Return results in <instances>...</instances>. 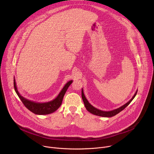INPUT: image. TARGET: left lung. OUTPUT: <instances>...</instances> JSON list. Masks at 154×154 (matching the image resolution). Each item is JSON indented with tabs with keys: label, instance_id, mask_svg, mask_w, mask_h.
<instances>
[{
	"label": "left lung",
	"instance_id": "obj_1",
	"mask_svg": "<svg viewBox=\"0 0 154 154\" xmlns=\"http://www.w3.org/2000/svg\"><path fill=\"white\" fill-rule=\"evenodd\" d=\"M137 91L138 90L136 91L135 94H134V96L132 97V98H131L128 102H127L125 104H124V105L121 106V107L117 108V109H114V110H112V111H109V112H105V111H102L100 110V109H99L95 107H94L93 105H91L89 102L88 101V100L86 99V98L85 97V95H84V93H83V89H82V99H83V103L85 104V106L86 108V109H87L88 111L90 113L93 114V115H97V116H102V117H107V118H109V117H112V116H115L116 115L118 114L119 112H121L122 110H123V109L127 107L129 104L132 101V100L134 99V97H135V96L137 95Z\"/></svg>",
	"mask_w": 154,
	"mask_h": 154
}]
</instances>
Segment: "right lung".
<instances>
[{
  "instance_id": "obj_1",
  "label": "right lung",
  "mask_w": 154,
  "mask_h": 154,
  "mask_svg": "<svg viewBox=\"0 0 154 154\" xmlns=\"http://www.w3.org/2000/svg\"><path fill=\"white\" fill-rule=\"evenodd\" d=\"M72 83V80H71L68 82L66 84L64 85L62 90L60 91L58 96L54 99L53 100H51L48 102L45 103H38L35 102L33 101L29 100L24 97L22 96L18 92L17 90V86L15 82V79H14V90L17 94L19 99L21 100L22 102L25 105V106L29 109L30 112L32 113L36 114V115H48L52 113H54L55 112L57 109L61 105L63 97L66 92L68 87L70 86V85Z\"/></svg>"
}]
</instances>
